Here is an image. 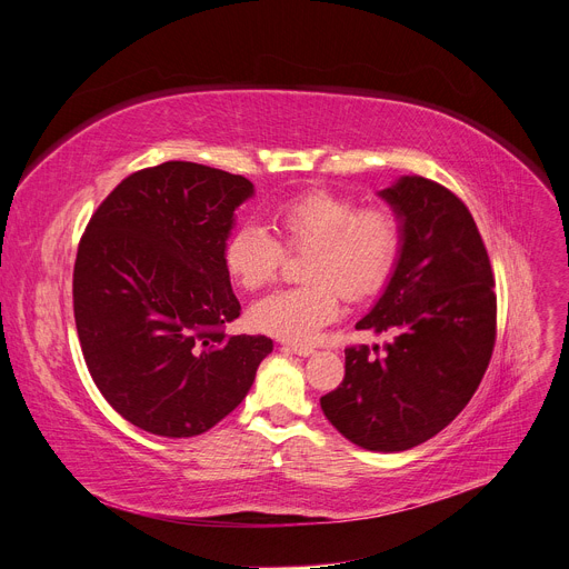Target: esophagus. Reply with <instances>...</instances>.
Listing matches in <instances>:
<instances>
[{"label":"esophagus","mask_w":569,"mask_h":569,"mask_svg":"<svg viewBox=\"0 0 569 569\" xmlns=\"http://www.w3.org/2000/svg\"><path fill=\"white\" fill-rule=\"evenodd\" d=\"M286 348H288L290 352L299 355V357H309V355H313V352H316L311 346H299V343H288Z\"/></svg>","instance_id":"esophagus-1"}]
</instances>
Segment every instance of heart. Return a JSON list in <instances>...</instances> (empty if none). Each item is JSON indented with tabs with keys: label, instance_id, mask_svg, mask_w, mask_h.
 <instances>
[{
	"label": "heart",
	"instance_id": "1",
	"mask_svg": "<svg viewBox=\"0 0 569 569\" xmlns=\"http://www.w3.org/2000/svg\"><path fill=\"white\" fill-rule=\"evenodd\" d=\"M281 242L258 221H244L223 244V264L242 290L270 286L286 251H309L301 264L305 286L279 290L253 305L251 325L286 340H311L338 316L340 292L361 301L389 281L405 242V223L396 208L316 187L272 208Z\"/></svg>",
	"mask_w": 569,
	"mask_h": 569
}]
</instances>
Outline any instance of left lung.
<instances>
[{"instance_id": "left-lung-1", "label": "left lung", "mask_w": 569, "mask_h": 569, "mask_svg": "<svg viewBox=\"0 0 569 569\" xmlns=\"http://www.w3.org/2000/svg\"><path fill=\"white\" fill-rule=\"evenodd\" d=\"M382 197L405 223L396 272L357 329L391 333L370 357L346 348V377L320 398L331 426L366 450L398 452L467 407L497 340L495 272L478 226L448 187L405 176Z\"/></svg>"}]
</instances>
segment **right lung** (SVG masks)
<instances>
[{
	"instance_id": "obj_1",
	"label": "right lung",
	"mask_w": 569,
	"mask_h": 569,
	"mask_svg": "<svg viewBox=\"0 0 569 569\" xmlns=\"http://www.w3.org/2000/svg\"><path fill=\"white\" fill-rule=\"evenodd\" d=\"M244 176L197 162L130 173L91 214L72 270L87 368L132 426L194 437L249 393L268 336H226L240 301L223 264Z\"/></svg>"
}]
</instances>
